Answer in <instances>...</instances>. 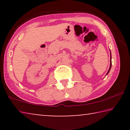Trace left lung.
<instances>
[{
  "mask_svg": "<svg viewBox=\"0 0 130 130\" xmlns=\"http://www.w3.org/2000/svg\"><path fill=\"white\" fill-rule=\"evenodd\" d=\"M111 64H110V67H109V70H108V72H107V74L108 73V72H109V70H110V69H111Z\"/></svg>",
  "mask_w": 130,
  "mask_h": 130,
  "instance_id": "8db88e82",
  "label": "left lung"
}]
</instances>
